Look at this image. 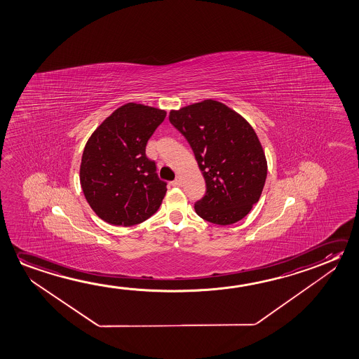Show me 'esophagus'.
Instances as JSON below:
<instances>
[{
  "label": "esophagus",
  "mask_w": 359,
  "mask_h": 359,
  "mask_svg": "<svg viewBox=\"0 0 359 359\" xmlns=\"http://www.w3.org/2000/svg\"><path fill=\"white\" fill-rule=\"evenodd\" d=\"M181 184H182L181 177H176V180L172 182V186H175V187H181Z\"/></svg>",
  "instance_id": "1"
}]
</instances>
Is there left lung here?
I'll list each match as a JSON object with an SVG mask.
<instances>
[{
	"label": "left lung",
	"instance_id": "left-lung-1",
	"mask_svg": "<svg viewBox=\"0 0 359 359\" xmlns=\"http://www.w3.org/2000/svg\"><path fill=\"white\" fill-rule=\"evenodd\" d=\"M170 122L186 137L205 177L196 213L221 226L245 218L267 177L266 154L248 121L224 103L205 100L171 109Z\"/></svg>",
	"mask_w": 359,
	"mask_h": 359
}]
</instances>
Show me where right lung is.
<instances>
[{
	"instance_id": "add662e5",
	"label": "right lung",
	"mask_w": 359,
	"mask_h": 359,
	"mask_svg": "<svg viewBox=\"0 0 359 359\" xmlns=\"http://www.w3.org/2000/svg\"><path fill=\"white\" fill-rule=\"evenodd\" d=\"M165 109L126 103L114 109L86 143L80 182L97 216L114 226L143 222L158 211L167 188L156 175L146 144Z\"/></svg>"
}]
</instances>
